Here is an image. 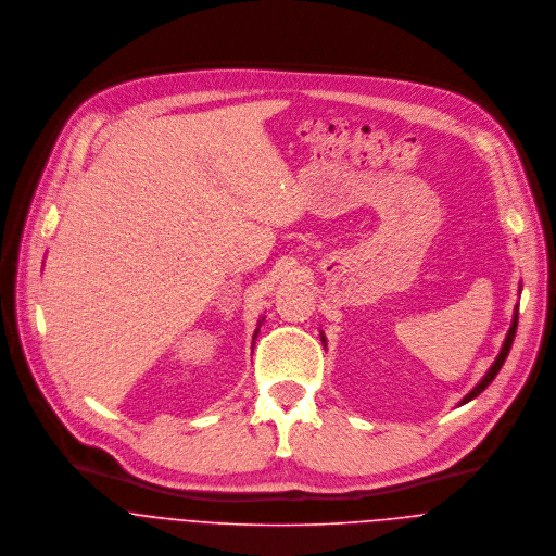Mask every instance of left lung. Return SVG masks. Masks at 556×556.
<instances>
[{"instance_id":"8db88e82","label":"left lung","mask_w":556,"mask_h":556,"mask_svg":"<svg viewBox=\"0 0 556 556\" xmlns=\"http://www.w3.org/2000/svg\"><path fill=\"white\" fill-rule=\"evenodd\" d=\"M516 327H518V308H516V313H514V320H511V327H509V331H507V336H505V342H503V346H501V353L496 355V359H494V364L490 366V370L483 375V379L477 383L476 388L467 394V396L460 400V404H467L469 400H473V397L479 396L492 381H494V377L498 375V370H501V366L505 364V359H507V355H509V349H511V342H514V336H516Z\"/></svg>"}]
</instances>
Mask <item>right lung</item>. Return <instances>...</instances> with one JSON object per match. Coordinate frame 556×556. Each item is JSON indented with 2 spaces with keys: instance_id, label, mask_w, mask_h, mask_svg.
Segmentation results:
<instances>
[{
  "instance_id": "add662e5",
  "label": "right lung",
  "mask_w": 556,
  "mask_h": 556,
  "mask_svg": "<svg viewBox=\"0 0 556 556\" xmlns=\"http://www.w3.org/2000/svg\"><path fill=\"white\" fill-rule=\"evenodd\" d=\"M258 325H261V323H258ZM256 331H258V329H256ZM256 331H254V338H256Z\"/></svg>"
}]
</instances>
